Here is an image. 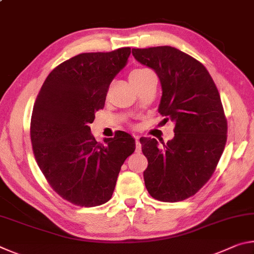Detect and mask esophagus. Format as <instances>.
<instances>
[{"label": "esophagus", "mask_w": 254, "mask_h": 254, "mask_svg": "<svg viewBox=\"0 0 254 254\" xmlns=\"http://www.w3.org/2000/svg\"><path fill=\"white\" fill-rule=\"evenodd\" d=\"M135 151L141 152V143H140L139 136H136V140H135Z\"/></svg>", "instance_id": "obj_1"}]
</instances>
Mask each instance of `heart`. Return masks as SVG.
<instances>
[{
	"mask_svg": "<svg viewBox=\"0 0 254 254\" xmlns=\"http://www.w3.org/2000/svg\"><path fill=\"white\" fill-rule=\"evenodd\" d=\"M148 72H150V70H149V69H143V68H142V69H135V70H133V71L131 72V75H130V80L140 78V77H142L143 75L148 74Z\"/></svg>",
	"mask_w": 254,
	"mask_h": 254,
	"instance_id": "obj_1",
	"label": "heart"
}]
</instances>
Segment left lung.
Returning <instances> with one entry per match:
<instances>
[{
    "mask_svg": "<svg viewBox=\"0 0 254 254\" xmlns=\"http://www.w3.org/2000/svg\"><path fill=\"white\" fill-rule=\"evenodd\" d=\"M160 79L159 113L175 122L167 143L142 136L148 159L144 184L153 198L176 203L195 195L212 177L226 143L227 123L220 93L198 60L174 47L132 49Z\"/></svg>",
    "mask_w": 254,
    "mask_h": 254,
    "instance_id": "8db88e82",
    "label": "left lung"
}]
</instances>
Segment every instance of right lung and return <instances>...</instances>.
I'll use <instances>...</instances> for the list:
<instances>
[{
  "instance_id": "obj_1",
  "label": "right lung",
  "mask_w": 254,
  "mask_h": 254,
  "mask_svg": "<svg viewBox=\"0 0 254 254\" xmlns=\"http://www.w3.org/2000/svg\"><path fill=\"white\" fill-rule=\"evenodd\" d=\"M130 54L127 47L66 60L47 77L33 105L30 134L38 166L54 190L75 205L110 200L123 162L135 150L127 132L102 144L89 127Z\"/></svg>"
}]
</instances>
